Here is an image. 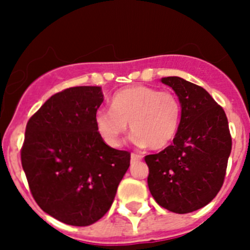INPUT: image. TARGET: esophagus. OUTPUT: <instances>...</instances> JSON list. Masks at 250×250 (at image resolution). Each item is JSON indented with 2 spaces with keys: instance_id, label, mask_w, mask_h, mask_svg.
<instances>
[{
  "instance_id": "34e87169",
  "label": "esophagus",
  "mask_w": 250,
  "mask_h": 250,
  "mask_svg": "<svg viewBox=\"0 0 250 250\" xmlns=\"http://www.w3.org/2000/svg\"><path fill=\"white\" fill-rule=\"evenodd\" d=\"M140 160H141L140 155H137V153H132V155H130V162L132 163L138 162V161H140Z\"/></svg>"
}]
</instances>
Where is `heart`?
<instances>
[{
  "label": "heart",
  "mask_w": 250,
  "mask_h": 250,
  "mask_svg": "<svg viewBox=\"0 0 250 250\" xmlns=\"http://www.w3.org/2000/svg\"><path fill=\"white\" fill-rule=\"evenodd\" d=\"M110 104L111 111H97L94 123L102 139L111 147L120 146L127 125H130L135 144L151 150L169 146L178 133L181 106L172 92L137 84L115 93Z\"/></svg>",
  "instance_id": "heart-1"
}]
</instances>
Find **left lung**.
Instances as JSON below:
<instances>
[{"mask_svg":"<svg viewBox=\"0 0 250 250\" xmlns=\"http://www.w3.org/2000/svg\"><path fill=\"white\" fill-rule=\"evenodd\" d=\"M178 95L181 120L173 144L147 155V185L156 202L178 214L207 206L220 191L232 147L228 117L206 89L163 77Z\"/></svg>","mask_w":250,"mask_h":250,"instance_id":"8db88e82","label":"left lung"}]
</instances>
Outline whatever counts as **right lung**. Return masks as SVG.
I'll list each match as a JSON object with an SVG mask.
<instances>
[{"instance_id":"add662e5","label":"right lung","mask_w":250,"mask_h":250,"mask_svg":"<svg viewBox=\"0 0 250 250\" xmlns=\"http://www.w3.org/2000/svg\"><path fill=\"white\" fill-rule=\"evenodd\" d=\"M102 87L81 85L52 95L26 125L21 165L43 211L88 226L106 214L130 165V153L104 143L95 113Z\"/></svg>"}]
</instances>
